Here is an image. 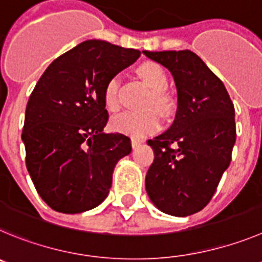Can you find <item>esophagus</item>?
Listing matches in <instances>:
<instances>
[{
	"label": "esophagus",
	"instance_id": "34e87169",
	"mask_svg": "<svg viewBox=\"0 0 262 262\" xmlns=\"http://www.w3.org/2000/svg\"><path fill=\"white\" fill-rule=\"evenodd\" d=\"M142 143V141L140 138H137V137H132V147H137V146H140Z\"/></svg>",
	"mask_w": 262,
	"mask_h": 262
}]
</instances>
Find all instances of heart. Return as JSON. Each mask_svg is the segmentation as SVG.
<instances>
[{
  "label": "heart",
  "mask_w": 262,
  "mask_h": 262,
  "mask_svg": "<svg viewBox=\"0 0 262 262\" xmlns=\"http://www.w3.org/2000/svg\"><path fill=\"white\" fill-rule=\"evenodd\" d=\"M138 74L148 84L152 93L148 99L147 107H155L162 112H167L169 108V98L164 90L168 86V75L166 70L154 61H146L138 67ZM119 84L120 79L117 75L111 77L103 89V100L105 107L110 111H116L119 108ZM162 120L155 111L146 112H122L111 120V128L119 133L143 138L146 136L155 133L160 128Z\"/></svg>",
  "instance_id": "1"
}]
</instances>
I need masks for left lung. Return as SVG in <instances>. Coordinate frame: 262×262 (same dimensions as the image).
I'll use <instances>...</instances> for the list:
<instances>
[{"label":"left lung","instance_id":"obj_1","mask_svg":"<svg viewBox=\"0 0 262 262\" xmlns=\"http://www.w3.org/2000/svg\"><path fill=\"white\" fill-rule=\"evenodd\" d=\"M171 72L178 90L172 125L147 141L154 162L146 192L163 213L188 216L213 197L236 140L235 108L221 79L192 51H143Z\"/></svg>","mask_w":262,"mask_h":262}]
</instances>
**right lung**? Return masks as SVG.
Segmentation results:
<instances>
[{"label": "right lung", "mask_w": 262, "mask_h": 262, "mask_svg": "<svg viewBox=\"0 0 262 262\" xmlns=\"http://www.w3.org/2000/svg\"><path fill=\"white\" fill-rule=\"evenodd\" d=\"M141 52L86 40L47 68L28 99L22 141L26 166L43 201L58 213L77 214L102 204L112 173L130 154V138L104 133L103 89Z\"/></svg>", "instance_id": "add662e5"}]
</instances>
